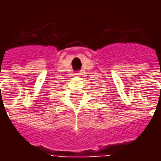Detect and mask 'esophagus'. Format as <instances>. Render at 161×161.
<instances>
[{"instance_id":"1","label":"esophagus","mask_w":161,"mask_h":161,"mask_svg":"<svg viewBox=\"0 0 161 161\" xmlns=\"http://www.w3.org/2000/svg\"><path fill=\"white\" fill-rule=\"evenodd\" d=\"M75 75H76V76H77V77H81L82 72H77V73H75Z\"/></svg>"}]
</instances>
